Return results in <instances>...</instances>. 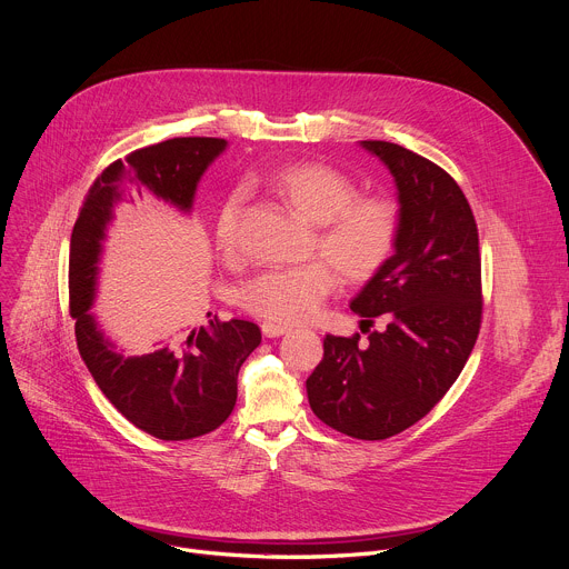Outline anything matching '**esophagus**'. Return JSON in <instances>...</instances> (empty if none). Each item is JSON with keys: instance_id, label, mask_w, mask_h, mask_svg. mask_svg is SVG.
Returning <instances> with one entry per match:
<instances>
[{"instance_id": "1", "label": "esophagus", "mask_w": 569, "mask_h": 569, "mask_svg": "<svg viewBox=\"0 0 569 569\" xmlns=\"http://www.w3.org/2000/svg\"><path fill=\"white\" fill-rule=\"evenodd\" d=\"M261 331H263L266 338H279V336L290 333L292 329L286 327V325H277V322H263V325H261Z\"/></svg>"}]
</instances>
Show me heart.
<instances>
[{"mask_svg": "<svg viewBox=\"0 0 569 569\" xmlns=\"http://www.w3.org/2000/svg\"><path fill=\"white\" fill-rule=\"evenodd\" d=\"M268 186L290 211L318 227L316 251L332 263L313 261L256 274L240 290V303L249 313L277 325H301L316 318L333 292V267L349 283H368L386 270L401 233L399 206L392 199L358 194V183L347 172L320 161L283 166L270 174ZM238 220L240 194H231L216 222V242L224 256L238 251Z\"/></svg>", "mask_w": 569, "mask_h": 569, "instance_id": "b5f03b06", "label": "heart"}]
</instances>
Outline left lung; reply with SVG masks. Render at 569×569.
I'll list each match as a JSON object with an SVG mask.
<instances>
[{
    "instance_id": "left-lung-1",
    "label": "left lung",
    "mask_w": 569,
    "mask_h": 569,
    "mask_svg": "<svg viewBox=\"0 0 569 569\" xmlns=\"http://www.w3.org/2000/svg\"><path fill=\"white\" fill-rule=\"evenodd\" d=\"M395 177L401 233L386 270L351 299V311L383 331L325 338L306 379L308 403L331 429L386 440L420 422L445 397L481 329L479 231L460 186L436 163L386 140L360 142ZM370 331V329H368Z\"/></svg>"
}]
</instances>
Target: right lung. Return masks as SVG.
I'll list each match as a JSON object with an SVG mask.
<instances>
[{
	"mask_svg": "<svg viewBox=\"0 0 569 569\" xmlns=\"http://www.w3.org/2000/svg\"><path fill=\"white\" fill-rule=\"evenodd\" d=\"M224 138H172L131 151L90 186L70 238V316L77 347L99 390L140 431L159 440H190L216 431L236 406L238 372L261 345V329L247 320L209 322L177 333L166 347L124 356L90 313L101 242L120 201L142 192L188 213L201 174L224 151ZM211 316V313H209Z\"/></svg>",
	"mask_w": 569,
	"mask_h": 569,
	"instance_id": "obj_1",
	"label": "right lung"
}]
</instances>
